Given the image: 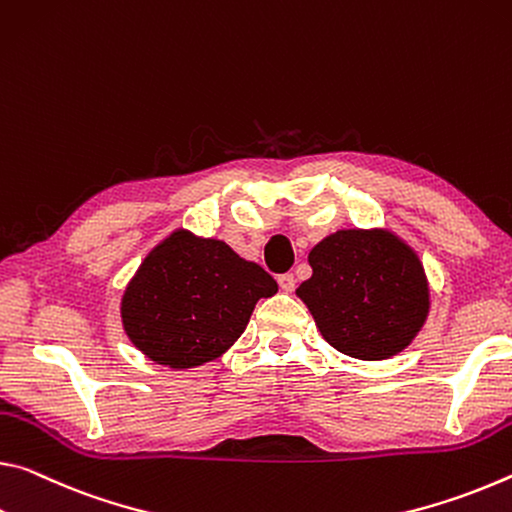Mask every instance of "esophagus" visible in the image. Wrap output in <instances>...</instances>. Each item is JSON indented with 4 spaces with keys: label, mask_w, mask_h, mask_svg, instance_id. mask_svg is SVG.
Here are the masks:
<instances>
[{
    "label": "esophagus",
    "mask_w": 512,
    "mask_h": 512,
    "mask_svg": "<svg viewBox=\"0 0 512 512\" xmlns=\"http://www.w3.org/2000/svg\"><path fill=\"white\" fill-rule=\"evenodd\" d=\"M278 285H280V289L282 291H294V287H296V280H294V275L291 273H282V275H278Z\"/></svg>",
    "instance_id": "esophagus-1"
}]
</instances>
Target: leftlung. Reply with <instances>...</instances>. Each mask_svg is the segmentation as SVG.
<instances>
[{
	"instance_id": "left-lung-1",
	"label": "left lung",
	"mask_w": 512,
	"mask_h": 512,
	"mask_svg": "<svg viewBox=\"0 0 512 512\" xmlns=\"http://www.w3.org/2000/svg\"><path fill=\"white\" fill-rule=\"evenodd\" d=\"M312 278L296 289L323 339L358 360H387L412 344L431 312L415 248L387 227L337 230L307 255Z\"/></svg>"
}]
</instances>
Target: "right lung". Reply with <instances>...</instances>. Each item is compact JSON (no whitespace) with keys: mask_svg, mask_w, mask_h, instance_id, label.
I'll use <instances>...</instances> for the list:
<instances>
[{"mask_svg":"<svg viewBox=\"0 0 512 512\" xmlns=\"http://www.w3.org/2000/svg\"><path fill=\"white\" fill-rule=\"evenodd\" d=\"M278 291L262 266L221 239L175 230L154 246L120 300L123 330L154 364L212 362L246 330L259 298Z\"/></svg>","mask_w":512,"mask_h":512,"instance_id":"obj_1","label":"right lung"}]
</instances>
